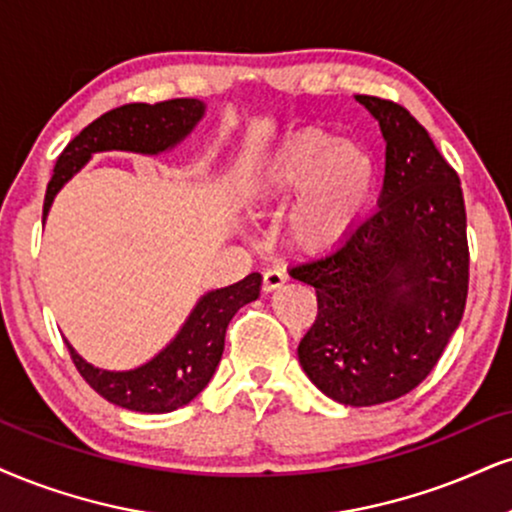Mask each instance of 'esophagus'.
Instances as JSON below:
<instances>
[{"instance_id":"obj_1","label":"esophagus","mask_w":512,"mask_h":512,"mask_svg":"<svg viewBox=\"0 0 512 512\" xmlns=\"http://www.w3.org/2000/svg\"><path fill=\"white\" fill-rule=\"evenodd\" d=\"M285 282H287V273H282V270L277 268H270L266 270V275H263V292H275V289H280Z\"/></svg>"}]
</instances>
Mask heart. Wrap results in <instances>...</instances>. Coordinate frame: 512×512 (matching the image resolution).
Here are the masks:
<instances>
[{"instance_id":"obj_1","label":"heart","mask_w":512,"mask_h":512,"mask_svg":"<svg viewBox=\"0 0 512 512\" xmlns=\"http://www.w3.org/2000/svg\"><path fill=\"white\" fill-rule=\"evenodd\" d=\"M377 187L380 163L365 144L308 128L256 156L239 192L258 211L294 199L287 213L289 239L308 254H325L361 227Z\"/></svg>"}]
</instances>
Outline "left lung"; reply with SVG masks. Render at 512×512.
I'll use <instances>...</instances> for the list:
<instances>
[{"label":"left lung","instance_id":"left-lung-1","mask_svg":"<svg viewBox=\"0 0 512 512\" xmlns=\"http://www.w3.org/2000/svg\"><path fill=\"white\" fill-rule=\"evenodd\" d=\"M387 142L377 211L339 249L299 263L318 318L299 342L315 387L344 406H377L430 375L468 299L460 180L403 106L356 94Z\"/></svg>","mask_w":512,"mask_h":512}]
</instances>
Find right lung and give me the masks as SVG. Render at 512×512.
<instances>
[{
	"mask_svg": "<svg viewBox=\"0 0 512 512\" xmlns=\"http://www.w3.org/2000/svg\"><path fill=\"white\" fill-rule=\"evenodd\" d=\"M206 104L199 99H170L161 104H125L104 113L68 142L56 161L54 175L44 194L42 223L49 216L56 194L78 170L102 151H132L156 156L185 142L204 118ZM261 273L220 289H211L189 311L170 342L147 363L130 370H104L87 363L66 342L75 368L85 382L113 406L137 413H170L194 401L216 372L225 349V330L239 308L261 294Z\"/></svg>",
	"mask_w": 512,
	"mask_h": 512,
	"instance_id": "obj_1",
	"label": "right lung"
}]
</instances>
